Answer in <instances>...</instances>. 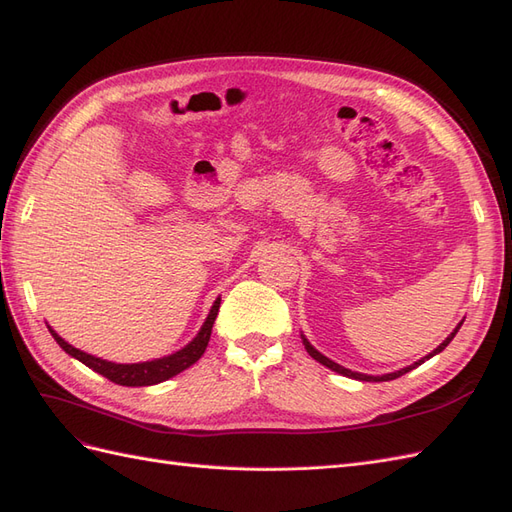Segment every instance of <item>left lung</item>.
<instances>
[{
    "label": "left lung",
    "instance_id": "obj_1",
    "mask_svg": "<svg viewBox=\"0 0 512 512\" xmlns=\"http://www.w3.org/2000/svg\"><path fill=\"white\" fill-rule=\"evenodd\" d=\"M461 324L463 322H459V327H461ZM459 327L451 333V335H448L446 339H444V342L436 348V350H433L431 354H427L425 356V359H421V361H416L414 365H410V367H406V369H399V371H395V374H386V376H365V374H356V371H350V369H346V367H342V365H337V363H333L331 359H327V356H322L312 344H309L307 342V339L303 337V344H305V350L309 352V356H314V359L318 361V363H322V365H327L329 369H333V371H337V374H342V376H348V378H354V380H365V382H386V380H395V378H399V376H404V374H408V371L410 369H414V367H418V365H421V363H425L427 359H431V356L433 354H438V352H442L448 344H451L453 342V337L457 335V331H459Z\"/></svg>",
    "mask_w": 512,
    "mask_h": 512
}]
</instances>
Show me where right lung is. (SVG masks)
Returning <instances> with one entry per match:
<instances>
[{"label": "right lung", "mask_w": 512, "mask_h": 512, "mask_svg": "<svg viewBox=\"0 0 512 512\" xmlns=\"http://www.w3.org/2000/svg\"><path fill=\"white\" fill-rule=\"evenodd\" d=\"M218 309H220V299L213 303L211 312H209V316L203 324V329H200V333L183 350L170 354V356H164V359L147 361V363H132V365L102 361V359H98V356H91L87 352L76 350L74 346L64 342V339H61L53 329H49V331L55 337V342L61 348H64L70 356L79 359L89 369L98 371V374H102L104 378H108L111 382L121 384V386H149V384H158V382H164L168 378L181 374L183 369H188L190 365H194L200 359V356H203V352L209 344L215 316H218Z\"/></svg>", "instance_id": "obj_1"}]
</instances>
